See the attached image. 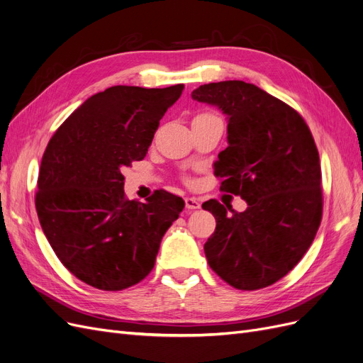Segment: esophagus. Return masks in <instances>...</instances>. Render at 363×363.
<instances>
[{
	"label": "esophagus",
	"instance_id": "obj_1",
	"mask_svg": "<svg viewBox=\"0 0 363 363\" xmlns=\"http://www.w3.org/2000/svg\"><path fill=\"white\" fill-rule=\"evenodd\" d=\"M185 206L189 209H199L201 208V202L196 197H185Z\"/></svg>",
	"mask_w": 363,
	"mask_h": 363
}]
</instances>
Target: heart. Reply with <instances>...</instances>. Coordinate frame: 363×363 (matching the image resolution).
<instances>
[{"instance_id": "obj_1", "label": "heart", "mask_w": 363, "mask_h": 363, "mask_svg": "<svg viewBox=\"0 0 363 363\" xmlns=\"http://www.w3.org/2000/svg\"><path fill=\"white\" fill-rule=\"evenodd\" d=\"M209 116H216V114H213V113H201V114H197L196 118H209Z\"/></svg>"}]
</instances>
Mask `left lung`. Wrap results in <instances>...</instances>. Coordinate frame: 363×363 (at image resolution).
Segmentation results:
<instances>
[{
  "label": "left lung",
  "instance_id": "left-lung-1",
  "mask_svg": "<svg viewBox=\"0 0 363 363\" xmlns=\"http://www.w3.org/2000/svg\"><path fill=\"white\" fill-rule=\"evenodd\" d=\"M191 96L228 114L229 145L214 174L221 191L249 205L244 213L216 199L202 205L217 221L203 245L208 264L237 289L270 286L298 264L321 223V167L312 133L288 104L244 81L203 84Z\"/></svg>",
  "mask_w": 363,
  "mask_h": 363
}]
</instances>
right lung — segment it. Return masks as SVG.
I'll return each mask as SVG.
<instances>
[{
  "instance_id": "1",
  "label": "right lung",
  "mask_w": 363,
  "mask_h": 363,
  "mask_svg": "<svg viewBox=\"0 0 363 363\" xmlns=\"http://www.w3.org/2000/svg\"><path fill=\"white\" fill-rule=\"evenodd\" d=\"M182 90L108 87L81 104L45 149L34 197L40 226L60 262L93 288L121 291L143 280L184 209L166 190L146 203L130 201L122 174L146 157Z\"/></svg>"
}]
</instances>
